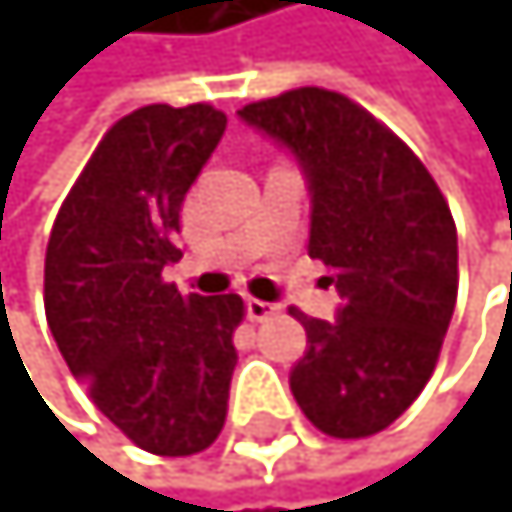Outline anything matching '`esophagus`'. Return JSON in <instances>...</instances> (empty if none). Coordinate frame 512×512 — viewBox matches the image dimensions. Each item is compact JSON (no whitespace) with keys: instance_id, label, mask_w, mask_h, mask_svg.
Masks as SVG:
<instances>
[{"instance_id":"obj_1","label":"esophagus","mask_w":512,"mask_h":512,"mask_svg":"<svg viewBox=\"0 0 512 512\" xmlns=\"http://www.w3.org/2000/svg\"><path fill=\"white\" fill-rule=\"evenodd\" d=\"M246 314H250V320L262 323V320H269L272 314H278V304H272V301H259V298H250V301H246Z\"/></svg>"}]
</instances>
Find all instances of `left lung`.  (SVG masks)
I'll list each match as a JSON object with an SVG mask.
<instances>
[{"label": "left lung", "instance_id": "1", "mask_svg": "<svg viewBox=\"0 0 512 512\" xmlns=\"http://www.w3.org/2000/svg\"><path fill=\"white\" fill-rule=\"evenodd\" d=\"M298 156L311 182V246L343 295L340 320L307 317L291 368L304 417L365 439L417 401L458 298V234L446 195L388 124L340 92L301 86L240 108Z\"/></svg>", "mask_w": 512, "mask_h": 512}]
</instances>
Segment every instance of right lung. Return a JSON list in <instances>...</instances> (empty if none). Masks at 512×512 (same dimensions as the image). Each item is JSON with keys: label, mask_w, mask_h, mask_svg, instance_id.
<instances>
[{"label": "right lung", "mask_w": 512, "mask_h": 512, "mask_svg": "<svg viewBox=\"0 0 512 512\" xmlns=\"http://www.w3.org/2000/svg\"><path fill=\"white\" fill-rule=\"evenodd\" d=\"M227 127L208 102L144 105L108 127L57 211L44 256L47 327L92 404L144 452H205L227 420L240 295H179L185 192Z\"/></svg>", "instance_id": "add662e5"}]
</instances>
